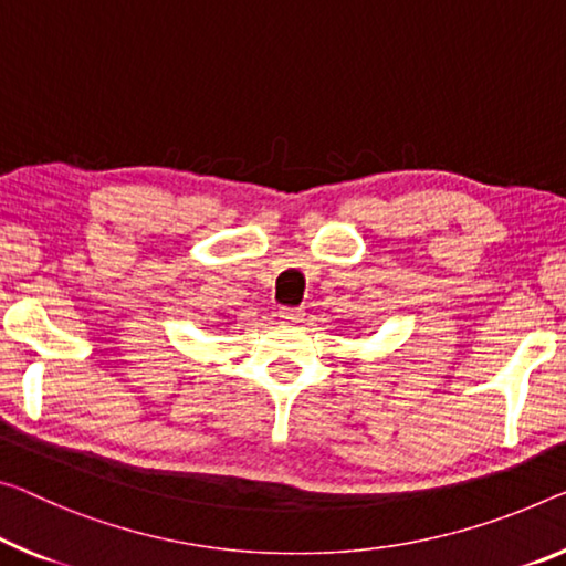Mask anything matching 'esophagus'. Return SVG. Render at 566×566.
Segmentation results:
<instances>
[{"label":"esophagus","instance_id":"34e87169","mask_svg":"<svg viewBox=\"0 0 566 566\" xmlns=\"http://www.w3.org/2000/svg\"><path fill=\"white\" fill-rule=\"evenodd\" d=\"M303 316H306V313H303L301 308H281V311H277V318H281L283 324H303Z\"/></svg>","mask_w":566,"mask_h":566}]
</instances>
